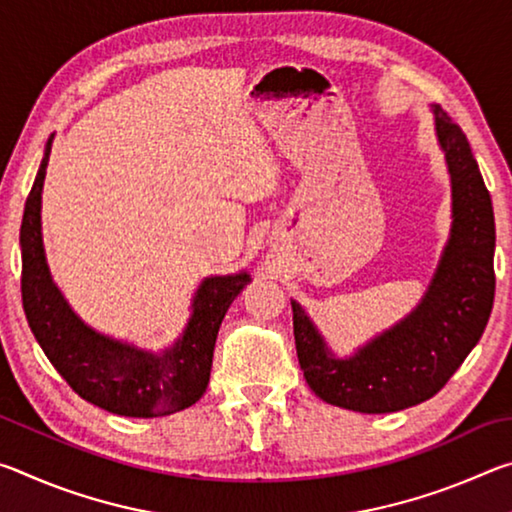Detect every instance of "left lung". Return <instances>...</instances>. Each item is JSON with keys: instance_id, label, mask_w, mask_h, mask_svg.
<instances>
[{"instance_id": "left-lung-1", "label": "left lung", "mask_w": 512, "mask_h": 512, "mask_svg": "<svg viewBox=\"0 0 512 512\" xmlns=\"http://www.w3.org/2000/svg\"><path fill=\"white\" fill-rule=\"evenodd\" d=\"M452 178V230L429 289L409 316L339 359L296 300L300 368L320 400L359 413H393L436 395L479 343L495 300V214L470 142L433 106Z\"/></svg>"}]
</instances>
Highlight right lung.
<instances>
[{"label": "right lung", "mask_w": 512, "mask_h": 512, "mask_svg": "<svg viewBox=\"0 0 512 512\" xmlns=\"http://www.w3.org/2000/svg\"><path fill=\"white\" fill-rule=\"evenodd\" d=\"M51 142L54 135L47 140L20 228L22 305L31 332L72 391L99 409L126 418H160L183 411L205 393L221 320L250 275L241 271L205 277L194 293L183 336L162 352L140 350L94 332L51 280L42 246L40 207Z\"/></svg>", "instance_id": "1"}]
</instances>
